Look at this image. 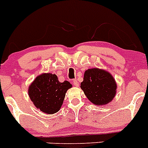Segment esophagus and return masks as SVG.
Listing matches in <instances>:
<instances>
[{
    "instance_id": "1",
    "label": "esophagus",
    "mask_w": 148,
    "mask_h": 148,
    "mask_svg": "<svg viewBox=\"0 0 148 148\" xmlns=\"http://www.w3.org/2000/svg\"><path fill=\"white\" fill-rule=\"evenodd\" d=\"M73 85H74V86H76V87H78L79 86L78 81H77V79H74V80H73Z\"/></svg>"
}]
</instances>
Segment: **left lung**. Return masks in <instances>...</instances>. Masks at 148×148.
<instances>
[{"label": "left lung", "instance_id": "8db88e82", "mask_svg": "<svg viewBox=\"0 0 148 148\" xmlns=\"http://www.w3.org/2000/svg\"><path fill=\"white\" fill-rule=\"evenodd\" d=\"M80 88L90 101L101 106L112 101L116 94L117 84L110 73L95 68L85 71Z\"/></svg>", "mask_w": 148, "mask_h": 148}]
</instances>
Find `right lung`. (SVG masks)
I'll list each match as a JSON object with an SVG mask.
<instances>
[{
	"label": "right lung",
	"instance_id": "add662e5",
	"mask_svg": "<svg viewBox=\"0 0 148 148\" xmlns=\"http://www.w3.org/2000/svg\"><path fill=\"white\" fill-rule=\"evenodd\" d=\"M71 87L68 81L59 82L55 74L45 73L36 77L29 86L28 95L37 109L52 114L60 110L66 91Z\"/></svg>",
	"mask_w": 148,
	"mask_h": 148
}]
</instances>
